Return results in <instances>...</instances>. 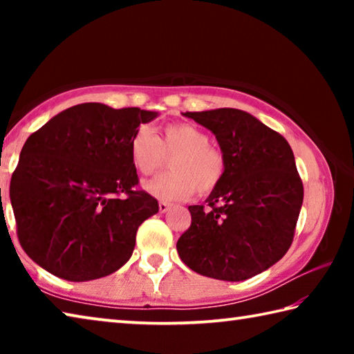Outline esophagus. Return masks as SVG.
Here are the masks:
<instances>
[{
	"label": "esophagus",
	"mask_w": 354,
	"mask_h": 354,
	"mask_svg": "<svg viewBox=\"0 0 354 354\" xmlns=\"http://www.w3.org/2000/svg\"><path fill=\"white\" fill-rule=\"evenodd\" d=\"M170 209V205L167 201H159V212L164 214Z\"/></svg>",
	"instance_id": "34e87169"
}]
</instances>
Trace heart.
<instances>
[{"mask_svg":"<svg viewBox=\"0 0 354 354\" xmlns=\"http://www.w3.org/2000/svg\"><path fill=\"white\" fill-rule=\"evenodd\" d=\"M211 137L190 123H170L158 137L148 127H139L129 139L131 164L140 175H153L170 158V173L143 184L149 195L160 200H185L196 190L209 194L225 176V156L212 147Z\"/></svg>","mask_w":354,"mask_h":354,"instance_id":"obj_1","label":"heart"}]
</instances>
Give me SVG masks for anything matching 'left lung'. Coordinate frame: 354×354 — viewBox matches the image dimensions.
<instances>
[{"label": "left lung", "mask_w": 354, "mask_h": 354, "mask_svg": "<svg viewBox=\"0 0 354 354\" xmlns=\"http://www.w3.org/2000/svg\"><path fill=\"white\" fill-rule=\"evenodd\" d=\"M207 128L225 156L221 183L205 206H189L192 223L176 243L190 270L221 281H243L283 257L295 234L303 183L283 136L248 112H185Z\"/></svg>", "instance_id": "1"}]
</instances>
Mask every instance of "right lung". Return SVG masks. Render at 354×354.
I'll use <instances>...</instances> for the list:
<instances>
[{
  "label": "right lung",
  "instance_id": "add662e5",
  "mask_svg": "<svg viewBox=\"0 0 354 354\" xmlns=\"http://www.w3.org/2000/svg\"><path fill=\"white\" fill-rule=\"evenodd\" d=\"M156 117L139 107L82 103L28 137L9 195L20 245L35 263L82 283L129 261L137 230L159 211L158 200L136 190L129 139Z\"/></svg>",
  "mask_w": 354,
  "mask_h": 354
}]
</instances>
